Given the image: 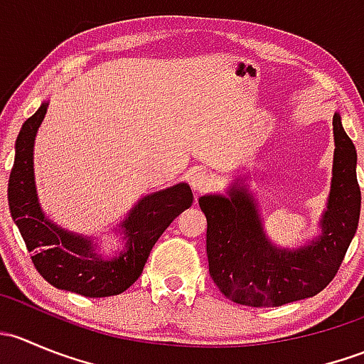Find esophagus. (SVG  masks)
<instances>
[{"label":"esophagus","mask_w":364,"mask_h":364,"mask_svg":"<svg viewBox=\"0 0 364 364\" xmlns=\"http://www.w3.org/2000/svg\"><path fill=\"white\" fill-rule=\"evenodd\" d=\"M213 185V176L205 171H197L193 172V176L190 178V186L193 188V192L203 193L205 190L211 188Z\"/></svg>","instance_id":"obj_1"}]
</instances>
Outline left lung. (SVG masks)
<instances>
[{
    "label": "left lung",
    "mask_w": 364,
    "mask_h": 364,
    "mask_svg": "<svg viewBox=\"0 0 364 364\" xmlns=\"http://www.w3.org/2000/svg\"><path fill=\"white\" fill-rule=\"evenodd\" d=\"M333 181L321 220L322 234L306 247H274L245 186L234 185L229 197L199 199L208 220L209 274L227 299L245 306H282L318 294L338 273L358 229L361 190L355 176L358 153L341 127L340 114L333 117Z\"/></svg>",
    "instance_id": "8db88e82"
}]
</instances>
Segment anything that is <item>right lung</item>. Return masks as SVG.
<instances>
[{
	"instance_id": "1",
	"label": "right lung",
	"mask_w": 364,
	"mask_h": 364,
	"mask_svg": "<svg viewBox=\"0 0 364 364\" xmlns=\"http://www.w3.org/2000/svg\"><path fill=\"white\" fill-rule=\"evenodd\" d=\"M49 102L24 121L16 141V160L9 179V205L36 271L61 291L86 297H107L127 291L141 277L149 252L172 220L193 203L186 183L146 196L132 208L121 227L127 248L114 259L95 252L90 237L68 232L43 215L33 174V144Z\"/></svg>"
}]
</instances>
